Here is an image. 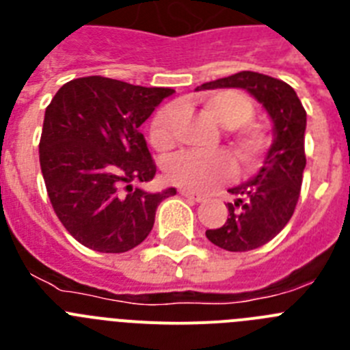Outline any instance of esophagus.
Masks as SVG:
<instances>
[{
  "instance_id": "1",
  "label": "esophagus",
  "mask_w": 350,
  "mask_h": 350,
  "mask_svg": "<svg viewBox=\"0 0 350 350\" xmlns=\"http://www.w3.org/2000/svg\"><path fill=\"white\" fill-rule=\"evenodd\" d=\"M180 194H182V196H185V198H189V200H193V202H196V203L205 202V196H202V194H198V193H193V191L180 189Z\"/></svg>"
}]
</instances>
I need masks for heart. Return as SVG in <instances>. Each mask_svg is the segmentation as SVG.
<instances>
[{
  "mask_svg": "<svg viewBox=\"0 0 350 350\" xmlns=\"http://www.w3.org/2000/svg\"><path fill=\"white\" fill-rule=\"evenodd\" d=\"M203 107L219 124L233 131V144L238 156L245 163L258 159L265 148V137L254 126H243L254 117V105L245 94L238 91L213 92L203 98ZM178 119V105L161 108L150 124V142L154 147L159 150H170L175 145ZM165 175L170 182L184 189L206 191L233 177L234 161L224 150H184L166 161Z\"/></svg>",
  "mask_w": 350,
  "mask_h": 350,
  "instance_id": "heart-1",
  "label": "heart"
}]
</instances>
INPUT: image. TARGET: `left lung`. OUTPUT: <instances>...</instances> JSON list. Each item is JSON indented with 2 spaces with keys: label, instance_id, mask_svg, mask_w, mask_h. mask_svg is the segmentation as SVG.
I'll use <instances>...</instances> for the list:
<instances>
[{
  "label": "left lung",
  "instance_id": "1",
  "mask_svg": "<svg viewBox=\"0 0 350 350\" xmlns=\"http://www.w3.org/2000/svg\"><path fill=\"white\" fill-rule=\"evenodd\" d=\"M245 89L262 105L273 124V140L254 177L230 191L228 219L217 230H206L213 245L230 252L258 249L275 238L293 217L301 189L307 112L295 89L273 77L240 71L206 82L202 89Z\"/></svg>",
  "mask_w": 350,
  "mask_h": 350
}]
</instances>
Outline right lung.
<instances>
[{
  "instance_id": "add662e5",
  "label": "right lung",
  "mask_w": 350,
  "mask_h": 350,
  "mask_svg": "<svg viewBox=\"0 0 350 350\" xmlns=\"http://www.w3.org/2000/svg\"><path fill=\"white\" fill-rule=\"evenodd\" d=\"M173 92L96 75L64 83L52 98L40 166L54 212L82 245L107 254L135 249L152 230L157 205L177 194L133 187L156 175L140 126Z\"/></svg>"
}]
</instances>
